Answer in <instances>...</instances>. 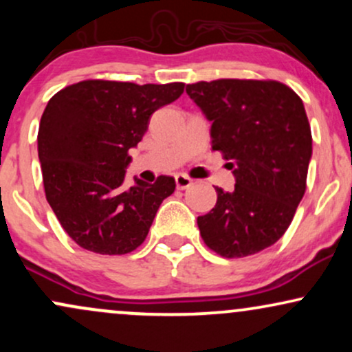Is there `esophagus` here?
<instances>
[{"label":"esophagus","instance_id":"34e87169","mask_svg":"<svg viewBox=\"0 0 352 352\" xmlns=\"http://www.w3.org/2000/svg\"><path fill=\"white\" fill-rule=\"evenodd\" d=\"M175 184H177V188L185 190V188H188L190 185L193 184V180L190 179V177L184 175V173H179V175H175Z\"/></svg>","mask_w":352,"mask_h":352}]
</instances>
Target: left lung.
Instances as JSON below:
<instances>
[{
	"mask_svg": "<svg viewBox=\"0 0 352 352\" xmlns=\"http://www.w3.org/2000/svg\"><path fill=\"white\" fill-rule=\"evenodd\" d=\"M188 98L212 122V148L235 175L217 205L197 218L208 248L250 256L276 243L305 195L313 139L302 100L276 80L218 79L188 84Z\"/></svg>",
	"mask_w": 352,
	"mask_h": 352,
	"instance_id": "8db88e82",
	"label": "left lung"
}]
</instances>
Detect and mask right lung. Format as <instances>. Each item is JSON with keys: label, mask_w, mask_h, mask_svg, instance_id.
I'll list each match as a JSON object with an SVG mask.
<instances>
[{"label": "right lung", "mask_w": 352, "mask_h": 352, "mask_svg": "<svg viewBox=\"0 0 352 352\" xmlns=\"http://www.w3.org/2000/svg\"><path fill=\"white\" fill-rule=\"evenodd\" d=\"M184 84L82 80L54 94L44 109L38 153L47 204L80 248L125 254L144 243L173 177L124 184L137 147L159 107L179 99Z\"/></svg>", "instance_id": "add662e5"}]
</instances>
